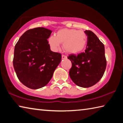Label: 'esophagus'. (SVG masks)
Here are the masks:
<instances>
[{"mask_svg": "<svg viewBox=\"0 0 123 123\" xmlns=\"http://www.w3.org/2000/svg\"><path fill=\"white\" fill-rule=\"evenodd\" d=\"M67 58V57L66 56V55H62V59H66Z\"/></svg>", "mask_w": 123, "mask_h": 123, "instance_id": "34e87169", "label": "esophagus"}]
</instances>
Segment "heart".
<instances>
[{
    "mask_svg": "<svg viewBox=\"0 0 123 123\" xmlns=\"http://www.w3.org/2000/svg\"><path fill=\"white\" fill-rule=\"evenodd\" d=\"M87 36L84 31L76 29H62L56 33V36L51 35L48 43L53 51L59 49L60 44L63 43V49L66 52L75 54L82 51L87 44Z\"/></svg>",
    "mask_w": 123,
    "mask_h": 123,
    "instance_id": "b5f03b06",
    "label": "heart"
}]
</instances>
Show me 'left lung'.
I'll list each match as a JSON object with an SVG mask.
<instances>
[{
    "label": "left lung",
    "instance_id": "obj_1",
    "mask_svg": "<svg viewBox=\"0 0 123 123\" xmlns=\"http://www.w3.org/2000/svg\"><path fill=\"white\" fill-rule=\"evenodd\" d=\"M87 36L85 51L78 55L71 54L68 59L72 62L69 76L77 86L88 88L100 80L106 67L105 47L94 33L85 31Z\"/></svg>",
    "mask_w": 123,
    "mask_h": 123
}]
</instances>
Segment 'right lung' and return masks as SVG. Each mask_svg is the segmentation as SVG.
Wrapping results in <instances>:
<instances>
[{"label": "right lung", "instance_id": "1", "mask_svg": "<svg viewBox=\"0 0 123 123\" xmlns=\"http://www.w3.org/2000/svg\"><path fill=\"white\" fill-rule=\"evenodd\" d=\"M52 31L39 27L27 30L14 47L13 65L23 84L36 89L47 85L61 61V54L52 51L47 39Z\"/></svg>", "mask_w": 123, "mask_h": 123}]
</instances>
